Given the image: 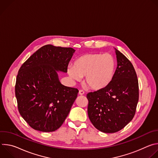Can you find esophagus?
I'll return each mask as SVG.
<instances>
[{
    "instance_id": "1",
    "label": "esophagus",
    "mask_w": 158,
    "mask_h": 158,
    "mask_svg": "<svg viewBox=\"0 0 158 158\" xmlns=\"http://www.w3.org/2000/svg\"><path fill=\"white\" fill-rule=\"evenodd\" d=\"M79 95H84V91H82V90H79Z\"/></svg>"
}]
</instances>
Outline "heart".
Here are the masks:
<instances>
[{"label":"heart","instance_id":"1","mask_svg":"<svg viewBox=\"0 0 158 158\" xmlns=\"http://www.w3.org/2000/svg\"><path fill=\"white\" fill-rule=\"evenodd\" d=\"M116 68L114 57L109 54L90 53L77 58L68 67L69 76L75 81L85 76L86 85L94 90L106 87L114 78Z\"/></svg>","mask_w":158,"mask_h":158}]
</instances>
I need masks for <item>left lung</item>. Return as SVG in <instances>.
<instances>
[{
    "instance_id": "left-lung-1",
    "label": "left lung",
    "mask_w": 158,
    "mask_h": 158,
    "mask_svg": "<svg viewBox=\"0 0 158 158\" xmlns=\"http://www.w3.org/2000/svg\"><path fill=\"white\" fill-rule=\"evenodd\" d=\"M117 69L105 88L89 93V118L99 131L114 133L123 129L134 118L139 100V84L130 60L116 49Z\"/></svg>"
}]
</instances>
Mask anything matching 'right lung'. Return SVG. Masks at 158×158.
Masks as SVG:
<instances>
[{
  "label": "right lung",
  "mask_w": 158,
  "mask_h": 158,
  "mask_svg": "<svg viewBox=\"0 0 158 158\" xmlns=\"http://www.w3.org/2000/svg\"><path fill=\"white\" fill-rule=\"evenodd\" d=\"M74 52L46 45L20 67L15 85L18 110L34 129L54 131L68 116L79 91L61 84L57 71L67 73Z\"/></svg>",
  "instance_id": "add662e5"
}]
</instances>
